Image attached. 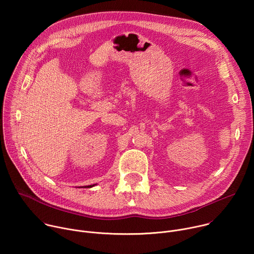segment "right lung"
Segmentation results:
<instances>
[{
    "label": "right lung",
    "instance_id": "1",
    "mask_svg": "<svg viewBox=\"0 0 254 254\" xmlns=\"http://www.w3.org/2000/svg\"><path fill=\"white\" fill-rule=\"evenodd\" d=\"M93 185H90V186H87V188H91Z\"/></svg>",
    "mask_w": 254,
    "mask_h": 254
}]
</instances>
